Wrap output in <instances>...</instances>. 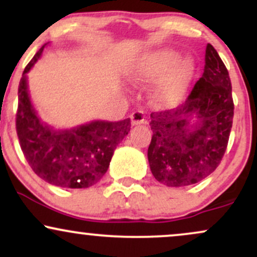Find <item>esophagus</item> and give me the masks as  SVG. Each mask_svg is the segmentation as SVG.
<instances>
[{
	"label": "esophagus",
	"mask_w": 257,
	"mask_h": 257,
	"mask_svg": "<svg viewBox=\"0 0 257 257\" xmlns=\"http://www.w3.org/2000/svg\"><path fill=\"white\" fill-rule=\"evenodd\" d=\"M131 118L133 125L144 124V123H145V113H144V111L137 110L131 114Z\"/></svg>",
	"instance_id": "1"
}]
</instances>
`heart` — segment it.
Returning a JSON list of instances; mask_svg holds the SVG:
<instances>
[{
    "instance_id": "obj_1",
    "label": "heart",
    "mask_w": 257,
    "mask_h": 257,
    "mask_svg": "<svg viewBox=\"0 0 257 257\" xmlns=\"http://www.w3.org/2000/svg\"><path fill=\"white\" fill-rule=\"evenodd\" d=\"M193 72L192 59H178L175 52L161 49L141 58L135 67L134 77L139 81H147L163 73L153 91V99L158 104L172 105L184 96L193 77Z\"/></svg>"
}]
</instances>
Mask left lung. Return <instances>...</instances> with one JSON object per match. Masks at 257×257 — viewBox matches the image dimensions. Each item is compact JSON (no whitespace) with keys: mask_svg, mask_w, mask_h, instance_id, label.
Returning a JSON list of instances; mask_svg holds the SVG:
<instances>
[{"mask_svg":"<svg viewBox=\"0 0 257 257\" xmlns=\"http://www.w3.org/2000/svg\"><path fill=\"white\" fill-rule=\"evenodd\" d=\"M233 111L228 71L208 43L204 72L184 104L151 113L153 135L147 157L155 179L182 187L210 175L225 155Z\"/></svg>","mask_w":257,"mask_h":257,"instance_id":"1","label":"left lung"}]
</instances>
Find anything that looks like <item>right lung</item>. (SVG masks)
I'll return each instance as SVG.
<instances>
[{"mask_svg":"<svg viewBox=\"0 0 257 257\" xmlns=\"http://www.w3.org/2000/svg\"><path fill=\"white\" fill-rule=\"evenodd\" d=\"M47 44L26 65L19 82L16 128L20 147L29 166L48 184L65 188L90 187L107 172L114 150L131 131V118L93 120L65 131L44 124L31 104L26 73Z\"/></svg>","mask_w":257,"mask_h":257,"instance_id":"1","label":"right lung"}]
</instances>
